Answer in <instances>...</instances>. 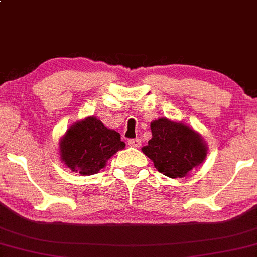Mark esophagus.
I'll return each instance as SVG.
<instances>
[{
    "label": "esophagus",
    "instance_id": "esophagus-1",
    "mask_svg": "<svg viewBox=\"0 0 257 257\" xmlns=\"http://www.w3.org/2000/svg\"><path fill=\"white\" fill-rule=\"evenodd\" d=\"M128 145L131 147H140L141 141H140V139H138V138H135V139H130L128 140Z\"/></svg>",
    "mask_w": 257,
    "mask_h": 257
}]
</instances>
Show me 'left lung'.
I'll use <instances>...</instances> for the list:
<instances>
[{"mask_svg":"<svg viewBox=\"0 0 257 257\" xmlns=\"http://www.w3.org/2000/svg\"><path fill=\"white\" fill-rule=\"evenodd\" d=\"M152 139L143 152L166 176L184 177L206 156V146L199 135L184 124L161 118L151 124Z\"/></svg>","mask_w":257,"mask_h":257,"instance_id":"1","label":"left lung"}]
</instances>
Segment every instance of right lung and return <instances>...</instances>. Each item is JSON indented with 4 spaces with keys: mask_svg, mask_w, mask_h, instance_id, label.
<instances>
[{
    "mask_svg": "<svg viewBox=\"0 0 257 257\" xmlns=\"http://www.w3.org/2000/svg\"><path fill=\"white\" fill-rule=\"evenodd\" d=\"M124 147L119 133L106 128L97 118L88 117L66 132L60 143V155L73 172L92 175L98 173L107 160Z\"/></svg>",
    "mask_w": 257,
    "mask_h": 257,
    "instance_id": "add662e5",
    "label": "right lung"
}]
</instances>
